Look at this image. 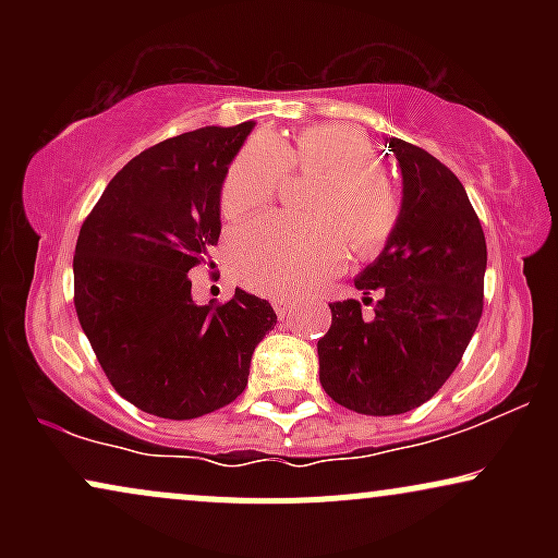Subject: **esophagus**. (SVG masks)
I'll return each instance as SVG.
<instances>
[{
    "label": "esophagus",
    "instance_id": "34e87169",
    "mask_svg": "<svg viewBox=\"0 0 558 558\" xmlns=\"http://www.w3.org/2000/svg\"><path fill=\"white\" fill-rule=\"evenodd\" d=\"M275 312H278V317L280 319H291V312H293V306L288 304L286 299H275Z\"/></svg>",
    "mask_w": 558,
    "mask_h": 558
}]
</instances>
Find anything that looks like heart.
<instances>
[{
	"instance_id": "1",
	"label": "heart",
	"mask_w": 558,
	"mask_h": 558,
	"mask_svg": "<svg viewBox=\"0 0 558 558\" xmlns=\"http://www.w3.org/2000/svg\"><path fill=\"white\" fill-rule=\"evenodd\" d=\"M288 165L325 172L312 202L317 220L270 215L248 222L230 241V267L243 286L291 299L341 270L349 243L362 257L380 252L399 228L401 198L360 128L323 123L304 128L291 144L272 133L248 138L222 183V215L233 220L265 207Z\"/></svg>"
}]
</instances>
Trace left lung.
<instances>
[{
    "instance_id": "obj_1",
    "label": "left lung",
    "mask_w": 558,
    "mask_h": 558,
    "mask_svg": "<svg viewBox=\"0 0 558 558\" xmlns=\"http://www.w3.org/2000/svg\"><path fill=\"white\" fill-rule=\"evenodd\" d=\"M401 168V217L375 262L354 278L380 293L373 317L360 301L330 304L317 341L319 383L360 414L412 412L451 377L483 315L488 265L483 226L459 178L420 146L386 138Z\"/></svg>"
}]
</instances>
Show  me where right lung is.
Instances as JSON below:
<instances>
[{"instance_id": "add662e5", "label": "right lung", "mask_w": 558, "mask_h": 558, "mask_svg": "<svg viewBox=\"0 0 558 558\" xmlns=\"http://www.w3.org/2000/svg\"><path fill=\"white\" fill-rule=\"evenodd\" d=\"M252 128H196L141 151L81 228L75 312L114 390L141 412L194 420L235 401L278 323L270 301L241 288L220 306L191 296L189 272L213 265L222 183Z\"/></svg>"}]
</instances>
